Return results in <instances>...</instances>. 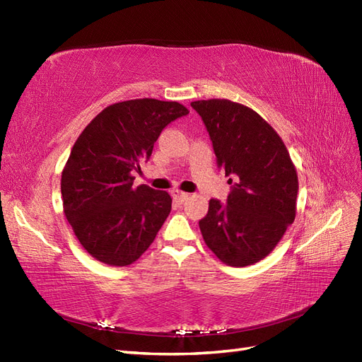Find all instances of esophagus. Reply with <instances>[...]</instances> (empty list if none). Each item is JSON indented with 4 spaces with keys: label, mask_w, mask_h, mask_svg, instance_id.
I'll return each instance as SVG.
<instances>
[{
    "label": "esophagus",
    "mask_w": 362,
    "mask_h": 362,
    "mask_svg": "<svg viewBox=\"0 0 362 362\" xmlns=\"http://www.w3.org/2000/svg\"><path fill=\"white\" fill-rule=\"evenodd\" d=\"M189 193H184V192H180V190H173L172 192V197H173V201L175 202H178V204H184L187 199H189Z\"/></svg>",
    "instance_id": "esophagus-1"
}]
</instances>
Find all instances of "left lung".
<instances>
[{
    "instance_id": "8db88e82",
    "label": "left lung",
    "mask_w": 362,
    "mask_h": 362,
    "mask_svg": "<svg viewBox=\"0 0 362 362\" xmlns=\"http://www.w3.org/2000/svg\"><path fill=\"white\" fill-rule=\"evenodd\" d=\"M213 141L232 192L211 199L199 221L204 241L223 264L243 268L265 259L296 216L298 173L288 148L257 112L226 98L192 102Z\"/></svg>"
}]
</instances>
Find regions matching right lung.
I'll use <instances>...</instances> for the list:
<instances>
[{"label":"right lung","mask_w":362,"mask_h":362,"mask_svg":"<svg viewBox=\"0 0 362 362\" xmlns=\"http://www.w3.org/2000/svg\"><path fill=\"white\" fill-rule=\"evenodd\" d=\"M189 109L134 98L105 107L74 142L61 173L62 208L81 245L98 262L127 267L156 240L168 218V192L133 185L168 124Z\"/></svg>","instance_id":"right-lung-1"}]
</instances>
